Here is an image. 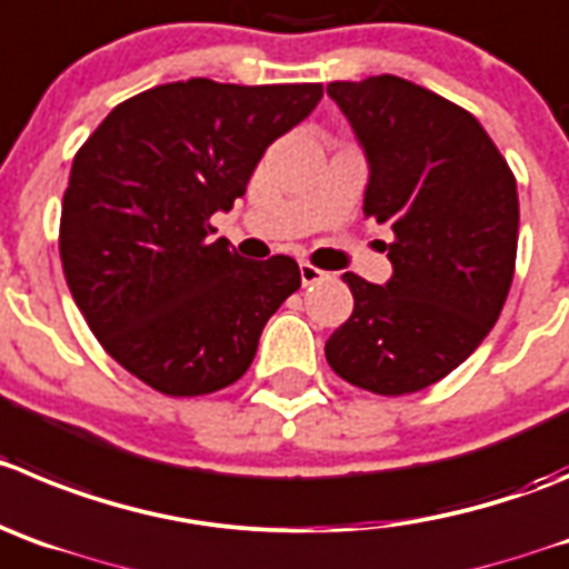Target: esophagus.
Returning <instances> with one entry per match:
<instances>
[{
    "mask_svg": "<svg viewBox=\"0 0 569 569\" xmlns=\"http://www.w3.org/2000/svg\"><path fill=\"white\" fill-rule=\"evenodd\" d=\"M300 280H302V286H315V283H320V280H326V272L317 267H311V263H300Z\"/></svg>",
    "mask_w": 569,
    "mask_h": 569,
    "instance_id": "obj_1",
    "label": "esophagus"
}]
</instances>
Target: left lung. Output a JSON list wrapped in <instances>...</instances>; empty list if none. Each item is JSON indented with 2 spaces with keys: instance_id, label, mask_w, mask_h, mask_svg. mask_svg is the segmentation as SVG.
<instances>
[{
  "instance_id": "1",
  "label": "left lung",
  "mask_w": 569,
  "mask_h": 569,
  "mask_svg": "<svg viewBox=\"0 0 569 569\" xmlns=\"http://www.w3.org/2000/svg\"><path fill=\"white\" fill-rule=\"evenodd\" d=\"M370 164L365 216L392 230L385 286L345 272L353 315L326 342L337 376L407 396L488 337L513 280L517 179L475 114L396 76L333 81Z\"/></svg>"
}]
</instances>
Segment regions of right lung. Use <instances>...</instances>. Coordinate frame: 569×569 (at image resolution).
<instances>
[{
    "mask_svg": "<svg viewBox=\"0 0 569 569\" xmlns=\"http://www.w3.org/2000/svg\"><path fill=\"white\" fill-rule=\"evenodd\" d=\"M322 83H162L109 111L72 159L61 204L63 278L114 362L164 396H207L249 370L289 254L243 260L212 238L263 151L311 114Z\"/></svg>",
    "mask_w": 569,
    "mask_h": 569,
    "instance_id": "obj_1",
    "label": "right lung"
}]
</instances>
